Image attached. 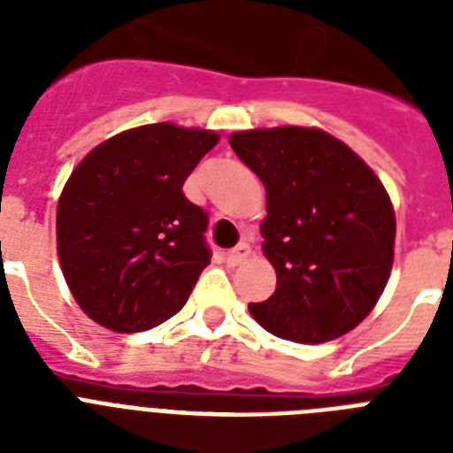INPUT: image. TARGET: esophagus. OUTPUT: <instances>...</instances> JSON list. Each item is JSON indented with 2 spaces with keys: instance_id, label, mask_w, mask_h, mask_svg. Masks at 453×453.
<instances>
[{
  "instance_id": "1",
  "label": "esophagus",
  "mask_w": 453,
  "mask_h": 453,
  "mask_svg": "<svg viewBox=\"0 0 453 453\" xmlns=\"http://www.w3.org/2000/svg\"><path fill=\"white\" fill-rule=\"evenodd\" d=\"M249 256H251V247H249V244H244V242H242V244H237V247L230 249V251H227V254H226V261L230 263V265H240V263L247 261Z\"/></svg>"
}]
</instances>
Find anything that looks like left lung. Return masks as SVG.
<instances>
[{
  "label": "left lung",
  "mask_w": 453,
  "mask_h": 453,
  "mask_svg": "<svg viewBox=\"0 0 453 453\" xmlns=\"http://www.w3.org/2000/svg\"><path fill=\"white\" fill-rule=\"evenodd\" d=\"M230 148L265 185L263 251L275 294L249 310L263 329L324 343L373 310L393 268L395 211L386 188L326 131H237Z\"/></svg>",
  "instance_id": "obj_1"
}]
</instances>
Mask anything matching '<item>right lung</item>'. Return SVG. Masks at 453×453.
Listing matches in <instances>:
<instances>
[{"label":"right lung","mask_w":453,"mask_h":453,"mask_svg":"<svg viewBox=\"0 0 453 453\" xmlns=\"http://www.w3.org/2000/svg\"><path fill=\"white\" fill-rule=\"evenodd\" d=\"M219 143L213 131L148 124L108 138L58 199V258L74 301L119 334L148 331L183 308L211 263L209 216L185 178Z\"/></svg>","instance_id":"add662e5"}]
</instances>
